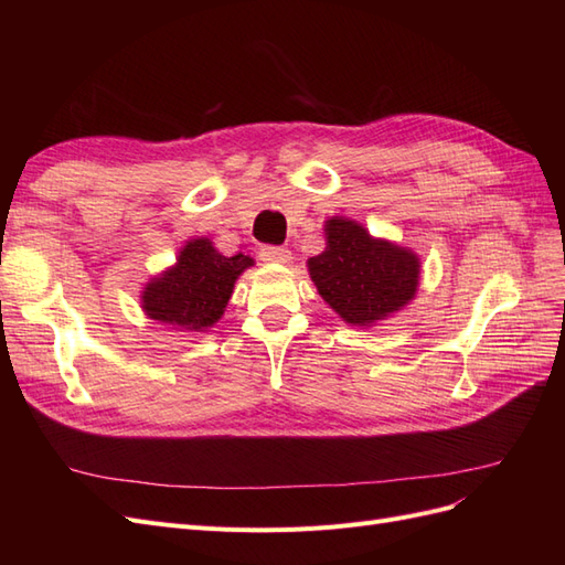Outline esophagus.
<instances>
[{
    "instance_id": "1",
    "label": "esophagus",
    "mask_w": 565,
    "mask_h": 565,
    "mask_svg": "<svg viewBox=\"0 0 565 565\" xmlns=\"http://www.w3.org/2000/svg\"><path fill=\"white\" fill-rule=\"evenodd\" d=\"M259 259L262 262H266V264H289L292 262V252H289L287 247H273V245H268V247H262L259 249Z\"/></svg>"
}]
</instances>
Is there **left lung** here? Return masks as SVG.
<instances>
[{
    "mask_svg": "<svg viewBox=\"0 0 565 565\" xmlns=\"http://www.w3.org/2000/svg\"><path fill=\"white\" fill-rule=\"evenodd\" d=\"M322 254L311 256L309 273L320 297L351 324H370L401 311L419 285V259L413 249L372 237L344 216L324 221Z\"/></svg>",
    "mask_w": 565,
    "mask_h": 565,
    "instance_id": "1",
    "label": "left lung"
}]
</instances>
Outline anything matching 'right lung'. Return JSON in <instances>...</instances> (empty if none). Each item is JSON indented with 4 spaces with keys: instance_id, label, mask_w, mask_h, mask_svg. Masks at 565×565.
Masks as SVG:
<instances>
[{
    "instance_id": "obj_1",
    "label": "right lung",
    "mask_w": 565,
    "mask_h": 565,
    "mask_svg": "<svg viewBox=\"0 0 565 565\" xmlns=\"http://www.w3.org/2000/svg\"><path fill=\"white\" fill-rule=\"evenodd\" d=\"M249 266V256H224L210 237H193L179 252L177 264L143 287L141 309L177 330L204 332L224 316L237 276Z\"/></svg>"
}]
</instances>
